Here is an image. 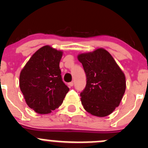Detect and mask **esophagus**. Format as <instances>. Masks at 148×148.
I'll return each mask as SVG.
<instances>
[{
    "label": "esophagus",
    "mask_w": 148,
    "mask_h": 148,
    "mask_svg": "<svg viewBox=\"0 0 148 148\" xmlns=\"http://www.w3.org/2000/svg\"><path fill=\"white\" fill-rule=\"evenodd\" d=\"M68 85L69 86H73V85H74V82H71L68 83Z\"/></svg>",
    "instance_id": "obj_1"
}]
</instances>
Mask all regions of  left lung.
Segmentation results:
<instances>
[{"instance_id":"left-lung-1","label":"left lung","mask_w":148,"mask_h":148,"mask_svg":"<svg viewBox=\"0 0 148 148\" xmlns=\"http://www.w3.org/2000/svg\"><path fill=\"white\" fill-rule=\"evenodd\" d=\"M78 59L86 77V86L80 93L84 108L92 115H109L118 107L125 94V74L103 49L79 54Z\"/></svg>"}]
</instances>
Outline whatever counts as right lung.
<instances>
[{
  "label": "right lung",
  "instance_id": "right-lung-1",
  "mask_svg": "<svg viewBox=\"0 0 148 148\" xmlns=\"http://www.w3.org/2000/svg\"><path fill=\"white\" fill-rule=\"evenodd\" d=\"M62 51L49 46L38 49L20 74L19 85L30 108L48 114L63 102L69 89L62 81L59 62Z\"/></svg>",
  "mask_w": 148,
  "mask_h": 148
}]
</instances>
